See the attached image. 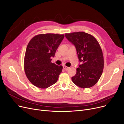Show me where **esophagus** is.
<instances>
[{"label":"esophagus","instance_id":"obj_1","mask_svg":"<svg viewBox=\"0 0 124 124\" xmlns=\"http://www.w3.org/2000/svg\"><path fill=\"white\" fill-rule=\"evenodd\" d=\"M63 69L64 70H68L70 68V67H67V66H63Z\"/></svg>","mask_w":124,"mask_h":124}]
</instances>
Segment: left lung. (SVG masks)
<instances>
[{"instance_id": "obj_1", "label": "left lung", "mask_w": 124, "mask_h": 124, "mask_svg": "<svg viewBox=\"0 0 124 124\" xmlns=\"http://www.w3.org/2000/svg\"><path fill=\"white\" fill-rule=\"evenodd\" d=\"M68 40L76 48L78 57L82 63L71 80L82 88H90L98 82L104 68L102 50L93 36L83 31L65 34Z\"/></svg>"}]
</instances>
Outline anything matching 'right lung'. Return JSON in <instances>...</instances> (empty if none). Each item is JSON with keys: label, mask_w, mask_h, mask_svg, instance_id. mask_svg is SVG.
Returning a JSON list of instances; mask_svg holds the SVG:
<instances>
[{"label": "right lung", "mask_w": 124, "mask_h": 124, "mask_svg": "<svg viewBox=\"0 0 124 124\" xmlns=\"http://www.w3.org/2000/svg\"><path fill=\"white\" fill-rule=\"evenodd\" d=\"M64 37L63 34H39L27 44L24 69L27 79L34 86L47 88L57 82L63 67L51 62L50 58L54 56Z\"/></svg>", "instance_id": "right-lung-1"}]
</instances>
